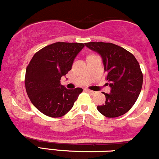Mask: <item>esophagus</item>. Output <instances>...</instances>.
Listing matches in <instances>:
<instances>
[{"instance_id": "1", "label": "esophagus", "mask_w": 159, "mask_h": 159, "mask_svg": "<svg viewBox=\"0 0 159 159\" xmlns=\"http://www.w3.org/2000/svg\"><path fill=\"white\" fill-rule=\"evenodd\" d=\"M85 90L87 91V92H88L89 93H90V94H92V95H94V94H96V92H94V91H93V90H87V89H86Z\"/></svg>"}]
</instances>
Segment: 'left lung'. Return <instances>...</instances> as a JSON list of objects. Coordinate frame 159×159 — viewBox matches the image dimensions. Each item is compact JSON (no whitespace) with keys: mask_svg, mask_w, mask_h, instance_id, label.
<instances>
[{"mask_svg":"<svg viewBox=\"0 0 159 159\" xmlns=\"http://www.w3.org/2000/svg\"><path fill=\"white\" fill-rule=\"evenodd\" d=\"M102 59L110 93H104L105 102L98 111L107 117H117L131 109L139 96L143 74L134 56L125 48L109 43H85Z\"/></svg>","mask_w":159,"mask_h":159,"instance_id":"obj_1","label":"left lung"}]
</instances>
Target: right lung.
<instances>
[{"mask_svg": "<svg viewBox=\"0 0 159 159\" xmlns=\"http://www.w3.org/2000/svg\"><path fill=\"white\" fill-rule=\"evenodd\" d=\"M84 47L78 43H55L34 54L25 73V88L33 105L51 117H60L73 107L82 89L69 90L61 77L72 69L75 58Z\"/></svg>", "mask_w": 159, "mask_h": 159, "instance_id": "obj_1", "label": "right lung"}]
</instances>
